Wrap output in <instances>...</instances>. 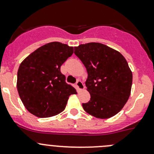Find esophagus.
I'll list each match as a JSON object with an SVG mask.
<instances>
[{
    "mask_svg": "<svg viewBox=\"0 0 154 154\" xmlns=\"http://www.w3.org/2000/svg\"><path fill=\"white\" fill-rule=\"evenodd\" d=\"M76 86H77V88H78L80 90H83L85 88L84 84H83V83H82L80 80H78V81L77 82V83H76Z\"/></svg>",
    "mask_w": 154,
    "mask_h": 154,
    "instance_id": "esophagus-1",
    "label": "esophagus"
}]
</instances>
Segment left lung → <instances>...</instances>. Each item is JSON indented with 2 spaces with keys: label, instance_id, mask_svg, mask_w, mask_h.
I'll return each mask as SVG.
<instances>
[{
  "label": "left lung",
  "instance_id": "8db88e82",
  "mask_svg": "<svg viewBox=\"0 0 154 154\" xmlns=\"http://www.w3.org/2000/svg\"><path fill=\"white\" fill-rule=\"evenodd\" d=\"M74 54L86 68L87 91L91 98L83 103L87 113L109 119L122 109L131 92L133 74L119 51L97 42L80 45Z\"/></svg>",
  "mask_w": 154,
  "mask_h": 154
}]
</instances>
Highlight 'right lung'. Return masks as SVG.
I'll use <instances>...</instances> for the list:
<instances>
[{
  "instance_id": "obj_1",
  "label": "right lung",
  "mask_w": 154,
  "mask_h": 154,
  "mask_svg": "<svg viewBox=\"0 0 154 154\" xmlns=\"http://www.w3.org/2000/svg\"><path fill=\"white\" fill-rule=\"evenodd\" d=\"M74 53V48L58 42L38 48L20 64L17 89L25 108L35 116H57L66 108L76 89L66 83L60 67Z\"/></svg>"
}]
</instances>
